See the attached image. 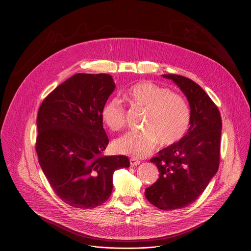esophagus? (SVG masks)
I'll use <instances>...</instances> for the list:
<instances>
[{
  "label": "esophagus",
  "mask_w": 251,
  "mask_h": 251,
  "mask_svg": "<svg viewBox=\"0 0 251 251\" xmlns=\"http://www.w3.org/2000/svg\"><path fill=\"white\" fill-rule=\"evenodd\" d=\"M139 163H140V160L136 159L135 157H131V158H130V164H131L132 166H136V165H138Z\"/></svg>",
  "instance_id": "esophagus-1"
}]
</instances>
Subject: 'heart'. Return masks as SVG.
Segmentation results:
<instances>
[{
    "mask_svg": "<svg viewBox=\"0 0 251 251\" xmlns=\"http://www.w3.org/2000/svg\"><path fill=\"white\" fill-rule=\"evenodd\" d=\"M125 100L132 106L145 109L143 130L129 132L115 142L120 154L143 157L150 154L156 143L169 147L186 134L191 113L187 101L177 94L151 81H139L125 93ZM104 124L112 131L122 130L126 125V112L116 99L108 100L101 111Z\"/></svg>",
    "mask_w": 251,
    "mask_h": 251,
    "instance_id": "heart-1",
    "label": "heart"
}]
</instances>
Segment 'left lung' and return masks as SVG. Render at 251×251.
I'll list each match as a JSON object with an SVG mask.
<instances>
[{
    "label": "left lung",
    "instance_id": "8db88e82",
    "mask_svg": "<svg viewBox=\"0 0 251 251\" xmlns=\"http://www.w3.org/2000/svg\"><path fill=\"white\" fill-rule=\"evenodd\" d=\"M186 96L191 120L187 134L151 158L159 177L146 188L145 197L155 207L173 210L188 206L217 173L221 156L222 117L212 99L193 80L163 75Z\"/></svg>",
    "mask_w": 251,
    "mask_h": 251
}]
</instances>
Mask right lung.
<instances>
[{
    "label": "right lung",
    "mask_w": 251,
    "mask_h": 251,
    "mask_svg": "<svg viewBox=\"0 0 251 251\" xmlns=\"http://www.w3.org/2000/svg\"><path fill=\"white\" fill-rule=\"evenodd\" d=\"M115 88L110 75L76 74L39 108V163L54 193L71 206L93 208L105 202L114 172L130 166L125 155L103 154L109 138L101 111Z\"/></svg>",
    "instance_id": "add662e5"
}]
</instances>
